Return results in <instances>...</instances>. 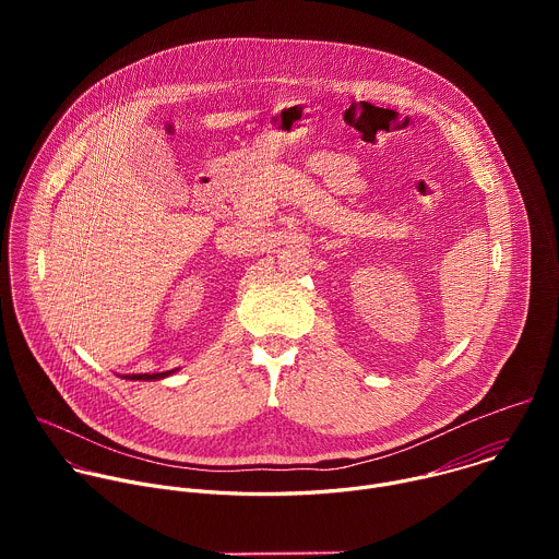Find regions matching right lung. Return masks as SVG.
<instances>
[{
    "label": "right lung",
    "mask_w": 559,
    "mask_h": 559,
    "mask_svg": "<svg viewBox=\"0 0 559 559\" xmlns=\"http://www.w3.org/2000/svg\"><path fill=\"white\" fill-rule=\"evenodd\" d=\"M175 371H179V367H177V369H170V371H162V373H126V376H121V378H126V380H158V378L173 376Z\"/></svg>",
    "instance_id": "add662e5"
}]
</instances>
